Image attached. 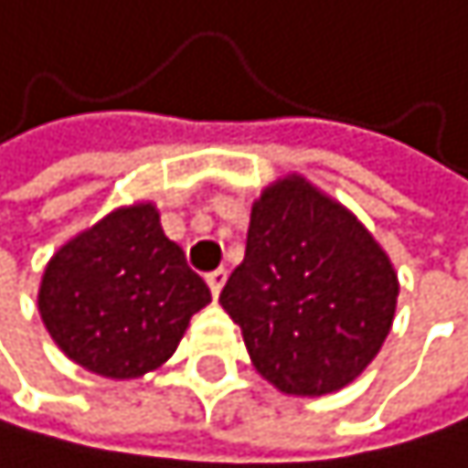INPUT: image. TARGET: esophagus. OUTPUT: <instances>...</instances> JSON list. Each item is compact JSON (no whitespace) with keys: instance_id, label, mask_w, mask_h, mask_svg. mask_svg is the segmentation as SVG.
<instances>
[{"instance_id":"34e87169","label":"esophagus","mask_w":468,"mask_h":468,"mask_svg":"<svg viewBox=\"0 0 468 468\" xmlns=\"http://www.w3.org/2000/svg\"><path fill=\"white\" fill-rule=\"evenodd\" d=\"M207 284H210L213 295L218 298L221 290H224V284H227V270H224V267H221V270H213L210 275H207Z\"/></svg>"}]
</instances>
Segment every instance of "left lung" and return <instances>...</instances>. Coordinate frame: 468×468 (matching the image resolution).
<instances>
[{
  "instance_id": "1",
  "label": "left lung",
  "mask_w": 468,
  "mask_h": 468,
  "mask_svg": "<svg viewBox=\"0 0 468 468\" xmlns=\"http://www.w3.org/2000/svg\"><path fill=\"white\" fill-rule=\"evenodd\" d=\"M398 272L352 210L298 173L252 201L247 252L221 290L264 380L298 398L338 392L384 346Z\"/></svg>"
}]
</instances>
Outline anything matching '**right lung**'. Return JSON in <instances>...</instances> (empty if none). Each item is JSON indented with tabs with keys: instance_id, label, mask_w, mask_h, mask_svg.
Masks as SVG:
<instances>
[{
	"instance_id": "right-lung-1",
	"label": "right lung",
	"mask_w": 468,
	"mask_h": 468,
	"mask_svg": "<svg viewBox=\"0 0 468 468\" xmlns=\"http://www.w3.org/2000/svg\"><path fill=\"white\" fill-rule=\"evenodd\" d=\"M210 287L162 229L153 201L110 210L61 244L42 272L36 303L53 344L110 380L162 369Z\"/></svg>"
}]
</instances>
